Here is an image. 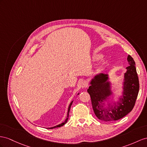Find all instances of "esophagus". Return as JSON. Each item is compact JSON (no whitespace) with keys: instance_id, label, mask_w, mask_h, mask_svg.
Segmentation results:
<instances>
[{"instance_id":"obj_1","label":"esophagus","mask_w":147,"mask_h":147,"mask_svg":"<svg viewBox=\"0 0 147 147\" xmlns=\"http://www.w3.org/2000/svg\"><path fill=\"white\" fill-rule=\"evenodd\" d=\"M79 84H80L81 88H82V89H84V88H86L88 87L87 82H86L83 80H81L80 81H79Z\"/></svg>"}]
</instances>
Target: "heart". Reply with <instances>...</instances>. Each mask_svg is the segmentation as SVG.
<instances>
[{
    "instance_id": "1",
    "label": "heart",
    "mask_w": 147,
    "mask_h": 147,
    "mask_svg": "<svg viewBox=\"0 0 147 147\" xmlns=\"http://www.w3.org/2000/svg\"><path fill=\"white\" fill-rule=\"evenodd\" d=\"M99 58V55H95L94 56V58L95 59H98Z\"/></svg>"
}]
</instances>
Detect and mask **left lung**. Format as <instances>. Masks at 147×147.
Returning <instances> with one entry per match:
<instances>
[{
    "instance_id": "8db88e82",
    "label": "left lung",
    "mask_w": 147,
    "mask_h": 147,
    "mask_svg": "<svg viewBox=\"0 0 147 147\" xmlns=\"http://www.w3.org/2000/svg\"><path fill=\"white\" fill-rule=\"evenodd\" d=\"M127 61L129 66L124 73L121 83L122 90L118 100H110L114 98L112 85L114 83L109 81V74H97L90 81L88 92L91 96L93 111L100 120L108 122L122 119L134 107L139 91V81L134 59L129 55Z\"/></svg>"
}]
</instances>
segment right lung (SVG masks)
Returning a JSON list of instances; mask_svg holds the SVG:
<instances>
[{
  "instance_id": "obj_1",
  "label": "right lung",
  "mask_w": 147,
  "mask_h": 147,
  "mask_svg": "<svg viewBox=\"0 0 147 147\" xmlns=\"http://www.w3.org/2000/svg\"><path fill=\"white\" fill-rule=\"evenodd\" d=\"M79 94H80V93H78V95H79ZM73 101H71V102H70V104H69V105L68 109H67V117H66V119H65V121H64L63 123H61L59 124V125H57L54 126V127H48V128H47V129H55V128H57V127H62L63 125H65V123L67 122V120H68V118H69V111H70V108H71V105H72V104H73Z\"/></svg>"
}]
</instances>
